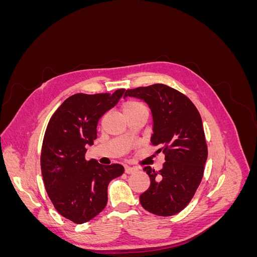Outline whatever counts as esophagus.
<instances>
[{
  "label": "esophagus",
  "mask_w": 257,
  "mask_h": 257,
  "mask_svg": "<svg viewBox=\"0 0 257 257\" xmlns=\"http://www.w3.org/2000/svg\"><path fill=\"white\" fill-rule=\"evenodd\" d=\"M137 172V168L135 167H130V166H125V173L127 175H131V174H135Z\"/></svg>",
  "instance_id": "obj_1"
}]
</instances>
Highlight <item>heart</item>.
<instances>
[{
    "label": "heart",
    "mask_w": 257,
    "mask_h": 257,
    "mask_svg": "<svg viewBox=\"0 0 257 257\" xmlns=\"http://www.w3.org/2000/svg\"><path fill=\"white\" fill-rule=\"evenodd\" d=\"M122 111L123 114L127 116L130 114H134L138 112H146L148 113V108L141 102L135 99H128L122 106Z\"/></svg>",
    "instance_id": "heart-1"
}]
</instances>
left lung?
<instances>
[{"mask_svg": "<svg viewBox=\"0 0 257 257\" xmlns=\"http://www.w3.org/2000/svg\"><path fill=\"white\" fill-rule=\"evenodd\" d=\"M141 98L153 116L151 144L165 154L159 172L144 168L151 184L139 200L153 214H177L189 205L204 176L208 148L201 116L191 99L166 84L126 90L124 97Z\"/></svg>", "mask_w": 257, "mask_h": 257, "instance_id": "left-lung-1", "label": "left lung"}]
</instances>
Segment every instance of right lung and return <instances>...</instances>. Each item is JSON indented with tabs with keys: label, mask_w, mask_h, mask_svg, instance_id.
<instances>
[{
	"label": "right lung",
	"mask_w": 257,
	"mask_h": 257,
	"mask_svg": "<svg viewBox=\"0 0 257 257\" xmlns=\"http://www.w3.org/2000/svg\"><path fill=\"white\" fill-rule=\"evenodd\" d=\"M124 91L69 96L46 128L41 153L45 189L57 211L76 224L103 211L108 184L124 173L120 164L100 165L84 158L87 147L97 138L100 116L116 105Z\"/></svg>",
	"instance_id": "add662e5"
}]
</instances>
